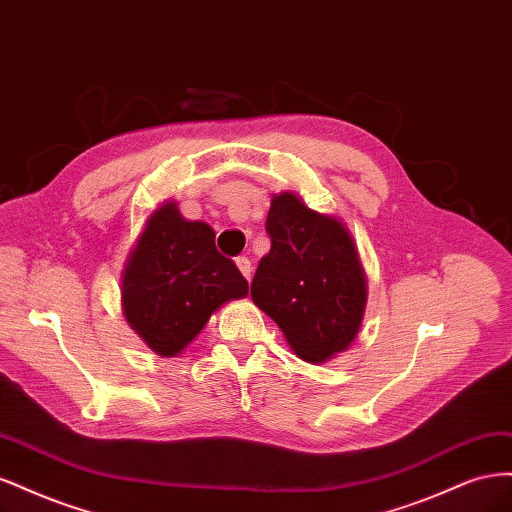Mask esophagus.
Wrapping results in <instances>:
<instances>
[{
	"label": "esophagus",
	"instance_id": "1",
	"mask_svg": "<svg viewBox=\"0 0 512 512\" xmlns=\"http://www.w3.org/2000/svg\"><path fill=\"white\" fill-rule=\"evenodd\" d=\"M237 267H239V271L245 275V280H250V277H252V262H250V258L239 256V258H237Z\"/></svg>",
	"mask_w": 512,
	"mask_h": 512
}]
</instances>
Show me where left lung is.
Returning a JSON list of instances; mask_svg holds the SVG:
<instances>
[{
	"mask_svg": "<svg viewBox=\"0 0 512 512\" xmlns=\"http://www.w3.org/2000/svg\"><path fill=\"white\" fill-rule=\"evenodd\" d=\"M271 250L258 262L252 301L307 363L344 352L361 329L367 280L348 228L305 207L297 194L273 196Z\"/></svg>",
	"mask_w": 512,
	"mask_h": 512,
	"instance_id": "left-lung-1",
	"label": "left lung"
}]
</instances>
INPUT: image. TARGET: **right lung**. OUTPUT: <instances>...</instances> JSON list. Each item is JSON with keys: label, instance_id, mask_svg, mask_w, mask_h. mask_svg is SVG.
<instances>
[{"label": "right lung", "instance_id": "add662e5", "mask_svg": "<svg viewBox=\"0 0 512 512\" xmlns=\"http://www.w3.org/2000/svg\"><path fill=\"white\" fill-rule=\"evenodd\" d=\"M247 294L235 262L215 247L205 222H188L168 200L151 213L121 273L130 327L160 356H177L220 305Z\"/></svg>", "mask_w": 512, "mask_h": 512}]
</instances>
